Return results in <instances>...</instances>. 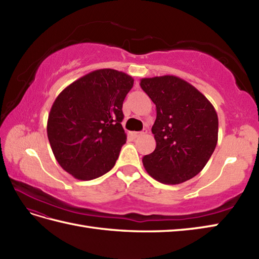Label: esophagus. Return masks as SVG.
I'll list each match as a JSON object with an SVG mask.
<instances>
[{
    "label": "esophagus",
    "instance_id": "obj_1",
    "mask_svg": "<svg viewBox=\"0 0 259 259\" xmlns=\"http://www.w3.org/2000/svg\"><path fill=\"white\" fill-rule=\"evenodd\" d=\"M146 134H147V130L140 131V133H137V131H134V133H130V136L133 137L134 139H136V138H138V137H141V136H144V135H146Z\"/></svg>",
    "mask_w": 259,
    "mask_h": 259
}]
</instances>
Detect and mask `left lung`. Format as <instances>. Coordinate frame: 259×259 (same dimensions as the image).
<instances>
[{"label": "left lung", "mask_w": 259, "mask_h": 259, "mask_svg": "<svg viewBox=\"0 0 259 259\" xmlns=\"http://www.w3.org/2000/svg\"><path fill=\"white\" fill-rule=\"evenodd\" d=\"M156 104L152 125L156 149L142 158L153 179L178 185L206 166L218 141V115L210 101L194 85L175 75L140 80Z\"/></svg>", "instance_id": "obj_1"}]
</instances>
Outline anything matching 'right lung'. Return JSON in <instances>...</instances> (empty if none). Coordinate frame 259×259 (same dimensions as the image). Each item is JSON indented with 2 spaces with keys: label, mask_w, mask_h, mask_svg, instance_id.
Returning a JSON list of instances; mask_svg holds the SVG:
<instances>
[{
  "label": "right lung",
  "mask_w": 259,
  "mask_h": 259,
  "mask_svg": "<svg viewBox=\"0 0 259 259\" xmlns=\"http://www.w3.org/2000/svg\"><path fill=\"white\" fill-rule=\"evenodd\" d=\"M133 85V76L100 69L72 82L54 100L48 138L60 166L75 179H96L113 168L126 140L122 103Z\"/></svg>",
  "instance_id": "1"
}]
</instances>
